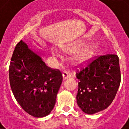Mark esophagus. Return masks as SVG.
<instances>
[{
	"mask_svg": "<svg viewBox=\"0 0 129 129\" xmlns=\"http://www.w3.org/2000/svg\"><path fill=\"white\" fill-rule=\"evenodd\" d=\"M71 76V74L69 72V71H64V72H63V79H68V78H69Z\"/></svg>",
	"mask_w": 129,
	"mask_h": 129,
	"instance_id": "1",
	"label": "esophagus"
}]
</instances>
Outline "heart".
Returning <instances> with one entry per match:
<instances>
[{
    "label": "heart",
    "instance_id": "heart-1",
    "mask_svg": "<svg viewBox=\"0 0 129 129\" xmlns=\"http://www.w3.org/2000/svg\"><path fill=\"white\" fill-rule=\"evenodd\" d=\"M89 53H90V50H88L86 52V54H89Z\"/></svg>",
    "mask_w": 129,
    "mask_h": 129
}]
</instances>
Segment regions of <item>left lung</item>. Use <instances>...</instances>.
Segmentation results:
<instances>
[{
  "label": "left lung",
  "mask_w": 129,
  "mask_h": 129,
  "mask_svg": "<svg viewBox=\"0 0 129 129\" xmlns=\"http://www.w3.org/2000/svg\"><path fill=\"white\" fill-rule=\"evenodd\" d=\"M86 65L77 66L79 79L77 103L82 111L93 114L104 110L115 98L121 73L117 55L96 56Z\"/></svg>",
  "instance_id": "obj_1"
}]
</instances>
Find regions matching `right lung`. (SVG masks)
<instances>
[{"label":"right lung","instance_id":"1","mask_svg":"<svg viewBox=\"0 0 129 129\" xmlns=\"http://www.w3.org/2000/svg\"><path fill=\"white\" fill-rule=\"evenodd\" d=\"M9 75L13 94L26 112L35 117L50 114L63 80L59 69L46 66L20 40L13 52Z\"/></svg>","mask_w":129,"mask_h":129}]
</instances>
